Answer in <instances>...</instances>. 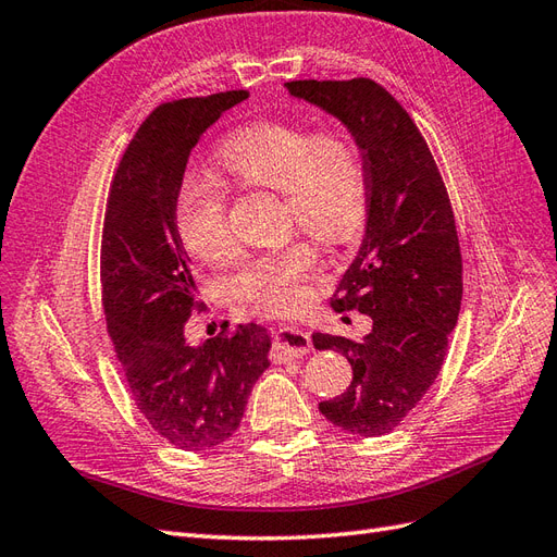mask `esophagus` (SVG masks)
Returning <instances> with one entry per match:
<instances>
[{
    "label": "esophagus",
    "instance_id": "1",
    "mask_svg": "<svg viewBox=\"0 0 557 557\" xmlns=\"http://www.w3.org/2000/svg\"><path fill=\"white\" fill-rule=\"evenodd\" d=\"M307 354H311V339L305 330L299 327L278 330V337L272 351L276 363H283V360H290V358H302Z\"/></svg>",
    "mask_w": 557,
    "mask_h": 557
}]
</instances>
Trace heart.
Listing matches in <instances>:
<instances>
[{
    "instance_id": "obj_1",
    "label": "heart",
    "mask_w": 557,
    "mask_h": 557,
    "mask_svg": "<svg viewBox=\"0 0 557 557\" xmlns=\"http://www.w3.org/2000/svg\"><path fill=\"white\" fill-rule=\"evenodd\" d=\"M218 177H189L175 199L185 248L201 262L234 252L227 185L276 189L285 230H305L321 244L354 242L366 222L368 180L358 145L342 126L309 128L299 122H255L218 147ZM321 264L309 242L252 252L236 264L227 290L260 311H288Z\"/></svg>"
}]
</instances>
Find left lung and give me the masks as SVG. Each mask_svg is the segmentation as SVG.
<instances>
[{"label": "left lung", "instance_id": "8db88e82", "mask_svg": "<svg viewBox=\"0 0 557 557\" xmlns=\"http://www.w3.org/2000/svg\"><path fill=\"white\" fill-rule=\"evenodd\" d=\"M339 116L363 152L368 224L330 305L372 319L363 339L311 335L347 356L354 380L321 414L360 438L394 431L438 377L461 307V248L443 175L412 116L368 77L288 82Z\"/></svg>", "mask_w": 557, "mask_h": 557}]
</instances>
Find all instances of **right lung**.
<instances>
[{"mask_svg":"<svg viewBox=\"0 0 557 557\" xmlns=\"http://www.w3.org/2000/svg\"><path fill=\"white\" fill-rule=\"evenodd\" d=\"M248 91L161 102L114 171L100 242L102 311L131 398L163 441L189 453L224 443L242 424L267 370L269 339L230 325L189 347L185 323L203 309L175 222L194 145Z\"/></svg>","mask_w":557,"mask_h":557,"instance_id":"right-lung-1","label":"right lung"}]
</instances>
